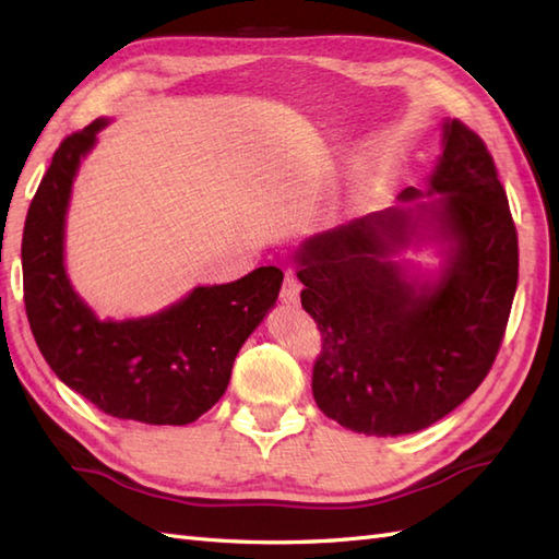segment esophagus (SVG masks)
I'll use <instances>...</instances> for the list:
<instances>
[{
  "instance_id": "34e87169",
  "label": "esophagus",
  "mask_w": 559,
  "mask_h": 559,
  "mask_svg": "<svg viewBox=\"0 0 559 559\" xmlns=\"http://www.w3.org/2000/svg\"><path fill=\"white\" fill-rule=\"evenodd\" d=\"M300 290L302 283L293 276V273H286V281H283L281 288V302L283 305H298L300 302Z\"/></svg>"
}]
</instances>
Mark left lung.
<instances>
[{
    "instance_id": "1",
    "label": "left lung",
    "mask_w": 559,
    "mask_h": 559,
    "mask_svg": "<svg viewBox=\"0 0 559 559\" xmlns=\"http://www.w3.org/2000/svg\"><path fill=\"white\" fill-rule=\"evenodd\" d=\"M432 248L435 270L408 251ZM300 300L324 346L312 394L353 432L399 437L461 406L490 372L519 281V242L502 182L478 134L442 122L425 189L302 240Z\"/></svg>"
}]
</instances>
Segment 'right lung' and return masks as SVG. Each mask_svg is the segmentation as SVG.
<instances>
[{
  "instance_id": "right-lung-1",
  "label": "right lung",
  "mask_w": 559,
  "mask_h": 559,
  "mask_svg": "<svg viewBox=\"0 0 559 559\" xmlns=\"http://www.w3.org/2000/svg\"><path fill=\"white\" fill-rule=\"evenodd\" d=\"M98 117L55 151L23 228V300L50 370L120 420L189 425L225 394L235 355L276 305L283 271L197 286L160 312L100 319L67 273V213L81 160L96 148Z\"/></svg>"
}]
</instances>
